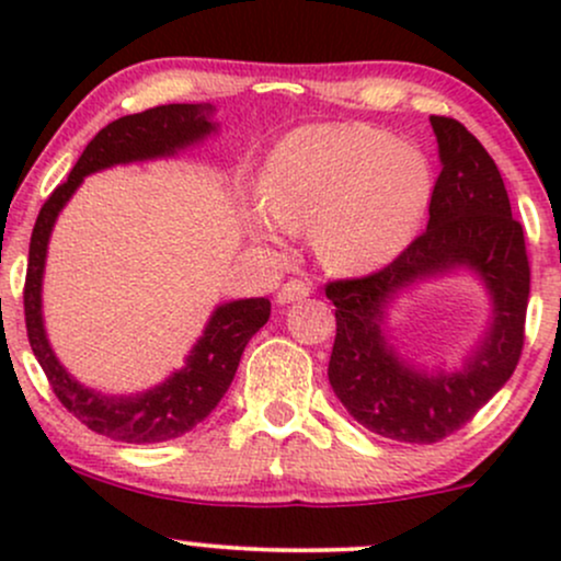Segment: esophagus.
Here are the masks:
<instances>
[{
  "instance_id": "34e87169",
  "label": "esophagus",
  "mask_w": 561,
  "mask_h": 561,
  "mask_svg": "<svg viewBox=\"0 0 561 561\" xmlns=\"http://www.w3.org/2000/svg\"><path fill=\"white\" fill-rule=\"evenodd\" d=\"M308 293H311V285H308V282L287 279L285 285L279 287V293H276V302H282V306H285V302H295V300L308 298Z\"/></svg>"
}]
</instances>
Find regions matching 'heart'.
I'll return each instance as SVG.
<instances>
[{
	"label": "heart",
	"instance_id": "1",
	"mask_svg": "<svg viewBox=\"0 0 561 561\" xmlns=\"http://www.w3.org/2000/svg\"><path fill=\"white\" fill-rule=\"evenodd\" d=\"M433 195V173L416 147L364 124H313L289 131L263 163L262 214L250 234L282 248L283 231L311 227L319 261L337 272L390 263L414 240Z\"/></svg>",
	"mask_w": 561,
	"mask_h": 561
}]
</instances>
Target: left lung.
<instances>
[{"instance_id":"1","label":"left lung","mask_w":561,"mask_h":561,"mask_svg":"<svg viewBox=\"0 0 561 561\" xmlns=\"http://www.w3.org/2000/svg\"><path fill=\"white\" fill-rule=\"evenodd\" d=\"M440 176L427 229L398 259L358 279H334L330 385L347 414L371 433L401 443H437L456 433L506 385L525 345L530 263L525 231L512 218L504 179L465 124L430 115ZM472 267L494 298V321L461 373L427 376L401 363L381 334L383 306L416 278Z\"/></svg>"}]
</instances>
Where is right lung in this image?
Segmentation results:
<instances>
[{
    "label": "right lung",
    "mask_w": 561,
    "mask_h": 561,
    "mask_svg": "<svg viewBox=\"0 0 561 561\" xmlns=\"http://www.w3.org/2000/svg\"><path fill=\"white\" fill-rule=\"evenodd\" d=\"M210 113H214L210 105H160L107 124L81 152L68 182L57 186L42 205L34 234H31L28 272H25L23 287L31 351L53 385L57 401L92 433L113 437V440L139 443V446L163 443L171 437H182L203 422L229 390L244 345L272 317V302L266 298L224 302L210 317L203 337L190 351L184 369L173 371L165 382L147 392L105 396L100 390L83 388L62 369L44 332L42 276L49 234H53L57 214L79 190L83 176L118 163L173 156L216 131V124H210Z\"/></svg>",
    "instance_id": "right-lung-1"
}]
</instances>
